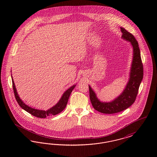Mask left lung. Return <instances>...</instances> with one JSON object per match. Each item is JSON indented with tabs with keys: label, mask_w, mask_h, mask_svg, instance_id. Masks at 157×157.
Listing matches in <instances>:
<instances>
[{
	"label": "left lung",
	"mask_w": 157,
	"mask_h": 157,
	"mask_svg": "<svg viewBox=\"0 0 157 157\" xmlns=\"http://www.w3.org/2000/svg\"><path fill=\"white\" fill-rule=\"evenodd\" d=\"M121 29L122 33V37L129 41L134 49L130 78L125 89L121 95L111 102H101L89 86L91 104L95 110L103 113L112 114L121 112L133 104L143 78L144 69L138 43L132 33L124 28H121Z\"/></svg>",
	"instance_id": "1"
}]
</instances>
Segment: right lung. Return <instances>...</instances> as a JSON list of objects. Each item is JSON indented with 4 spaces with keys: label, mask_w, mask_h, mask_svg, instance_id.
Returning a JSON list of instances; mask_svg holds the SVG:
<instances>
[{
    "label": "right lung",
    "mask_w": 157,
    "mask_h": 157,
    "mask_svg": "<svg viewBox=\"0 0 157 157\" xmlns=\"http://www.w3.org/2000/svg\"><path fill=\"white\" fill-rule=\"evenodd\" d=\"M12 80V86H13L14 95H15L16 100L18 104L19 105V106L22 109L25 110L26 111L29 112L31 115H32L37 118H45L48 116L55 115H57L62 112L65 108V107L67 105V101L69 99V98L70 97V95H71L72 90H74L75 87V85H74V86H72L71 88H69L63 94L62 97L60 98L58 103H57L54 106H53L52 108L45 111H42V110L41 111V110H38V109L32 108L29 106H28L27 105L23 103V102L22 101V100L20 99L19 97L18 96L16 90L15 88V83H14L13 79Z\"/></svg>",
    "instance_id": "add662e5"
}]
</instances>
